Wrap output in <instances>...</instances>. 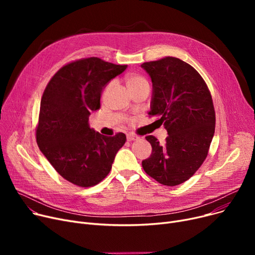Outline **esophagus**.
Masks as SVG:
<instances>
[{
	"instance_id": "34e87169",
	"label": "esophagus",
	"mask_w": 255,
	"mask_h": 255,
	"mask_svg": "<svg viewBox=\"0 0 255 255\" xmlns=\"http://www.w3.org/2000/svg\"><path fill=\"white\" fill-rule=\"evenodd\" d=\"M136 139H138V137L135 136V135H131V134L127 135V140L128 141H133V140H136Z\"/></svg>"
}]
</instances>
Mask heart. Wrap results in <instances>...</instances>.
<instances>
[{"label": "heart", "mask_w": 255, "mask_h": 255, "mask_svg": "<svg viewBox=\"0 0 255 255\" xmlns=\"http://www.w3.org/2000/svg\"><path fill=\"white\" fill-rule=\"evenodd\" d=\"M125 80H126V86H127L129 91L134 90V89H136L138 87H141L143 85H148V83H146V80L142 76H140L138 74H135V73L128 74L126 76ZM109 88H110V85L106 87L104 92H106L107 90H109Z\"/></svg>", "instance_id": "obj_1"}]
</instances>
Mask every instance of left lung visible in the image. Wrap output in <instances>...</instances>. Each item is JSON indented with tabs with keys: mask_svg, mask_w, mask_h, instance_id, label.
I'll return each instance as SVG.
<instances>
[{
	"mask_svg": "<svg viewBox=\"0 0 255 255\" xmlns=\"http://www.w3.org/2000/svg\"><path fill=\"white\" fill-rule=\"evenodd\" d=\"M153 83L150 117H156L168 136L163 144L153 135L151 156L143 170L158 183L177 186L190 179L208 156L215 132V111L204 78L186 62L173 57L145 62Z\"/></svg>",
	"mask_w": 255,
	"mask_h": 255,
	"instance_id": "left-lung-1",
	"label": "left lung"
}]
</instances>
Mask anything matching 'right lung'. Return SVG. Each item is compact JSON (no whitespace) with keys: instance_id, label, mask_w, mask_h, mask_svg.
I'll return each mask as SVG.
<instances>
[{"instance_id":"right-lung-1","label":"right lung","mask_w":255,"mask_h":255,"mask_svg":"<svg viewBox=\"0 0 255 255\" xmlns=\"http://www.w3.org/2000/svg\"><path fill=\"white\" fill-rule=\"evenodd\" d=\"M99 58L71 62L51 77L40 103L36 139L40 151L65 180L79 186L100 183L126 141L124 133L104 136L90 128L105 86L125 71Z\"/></svg>"}]
</instances>
